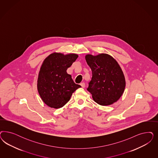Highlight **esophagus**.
<instances>
[{"label": "esophagus", "instance_id": "esophagus-1", "mask_svg": "<svg viewBox=\"0 0 158 158\" xmlns=\"http://www.w3.org/2000/svg\"><path fill=\"white\" fill-rule=\"evenodd\" d=\"M80 85L81 86L82 88H85V83L84 82H81V84H80Z\"/></svg>", "mask_w": 158, "mask_h": 158}]
</instances>
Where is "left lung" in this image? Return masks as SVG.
<instances>
[{"label": "left lung", "mask_w": 158, "mask_h": 158, "mask_svg": "<svg viewBox=\"0 0 158 158\" xmlns=\"http://www.w3.org/2000/svg\"><path fill=\"white\" fill-rule=\"evenodd\" d=\"M85 60L92 73L87 90L94 101L102 106L117 102L126 87L124 75L117 61L106 53L96 56L88 54Z\"/></svg>", "instance_id": "left-lung-1"}]
</instances>
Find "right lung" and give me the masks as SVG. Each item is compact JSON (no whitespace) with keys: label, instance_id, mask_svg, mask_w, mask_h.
<instances>
[{"label":"right lung","instance_id":"add662e5","mask_svg":"<svg viewBox=\"0 0 158 158\" xmlns=\"http://www.w3.org/2000/svg\"><path fill=\"white\" fill-rule=\"evenodd\" d=\"M78 57L75 53L54 52L43 61L38 74L37 89L42 100L49 107H63L69 101L73 93L81 87L74 82L66 71Z\"/></svg>","mask_w":158,"mask_h":158}]
</instances>
